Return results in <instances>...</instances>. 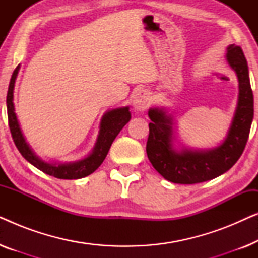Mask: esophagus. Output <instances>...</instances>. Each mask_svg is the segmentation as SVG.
Returning <instances> with one entry per match:
<instances>
[{
  "instance_id": "34e87169",
  "label": "esophagus",
  "mask_w": 258,
  "mask_h": 258,
  "mask_svg": "<svg viewBox=\"0 0 258 258\" xmlns=\"http://www.w3.org/2000/svg\"><path fill=\"white\" fill-rule=\"evenodd\" d=\"M150 103V95L147 90H140L133 98V107L136 111H144Z\"/></svg>"
}]
</instances>
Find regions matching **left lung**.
I'll use <instances>...</instances> for the list:
<instances>
[{
  "mask_svg": "<svg viewBox=\"0 0 258 258\" xmlns=\"http://www.w3.org/2000/svg\"><path fill=\"white\" fill-rule=\"evenodd\" d=\"M225 59L238 80V98L227 137L210 149H192L177 139L175 119L164 107L148 111L151 119L147 155L150 163L165 179L178 184H195L227 172L244 150L253 118V95L249 68L242 49L230 44Z\"/></svg>",
  "mask_w": 258,
  "mask_h": 258,
  "instance_id": "1",
  "label": "left lung"
}]
</instances>
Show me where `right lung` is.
<instances>
[{
	"label": "right lung",
	"instance_id": "add662e5",
	"mask_svg": "<svg viewBox=\"0 0 258 258\" xmlns=\"http://www.w3.org/2000/svg\"><path fill=\"white\" fill-rule=\"evenodd\" d=\"M20 68L21 66L19 64L14 70L12 79H10L8 94H7V112H8L9 128L14 143L21 155L38 170L59 179H79L93 174L104 161L116 136L132 118L128 105L111 109L102 116L96 143L88 156L74 162H47L37 156L35 151L31 149L29 143L26 141L22 130H21L19 119H17L15 105H14V88H15V81Z\"/></svg>",
	"mask_w": 258,
	"mask_h": 258
}]
</instances>
